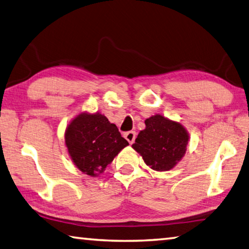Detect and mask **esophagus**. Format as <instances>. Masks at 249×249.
I'll use <instances>...</instances> for the list:
<instances>
[{
  "label": "esophagus",
  "mask_w": 249,
  "mask_h": 249,
  "mask_svg": "<svg viewBox=\"0 0 249 249\" xmlns=\"http://www.w3.org/2000/svg\"><path fill=\"white\" fill-rule=\"evenodd\" d=\"M124 137L130 144H132L135 142V138H136V133L133 132V130H130V132L124 134Z\"/></svg>",
  "instance_id": "obj_1"
}]
</instances>
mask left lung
Segmentation results:
<instances>
[{
  "label": "left lung",
  "mask_w": 249,
  "mask_h": 249,
  "mask_svg": "<svg viewBox=\"0 0 249 249\" xmlns=\"http://www.w3.org/2000/svg\"><path fill=\"white\" fill-rule=\"evenodd\" d=\"M146 128L140 130L133 143L149 168L169 171L182 160L188 143L189 135L178 122L156 114L144 121Z\"/></svg>",
  "instance_id": "1"
}]
</instances>
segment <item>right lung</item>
<instances>
[{
    "mask_svg": "<svg viewBox=\"0 0 249 249\" xmlns=\"http://www.w3.org/2000/svg\"><path fill=\"white\" fill-rule=\"evenodd\" d=\"M65 144L78 170L96 178L128 146V142L101 113L81 112L67 125Z\"/></svg>",
    "mask_w": 249,
    "mask_h": 249,
    "instance_id": "add662e5",
    "label": "right lung"
}]
</instances>
